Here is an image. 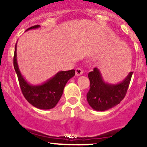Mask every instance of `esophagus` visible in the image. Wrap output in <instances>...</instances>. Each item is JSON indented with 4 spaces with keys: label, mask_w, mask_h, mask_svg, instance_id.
Segmentation results:
<instances>
[{
    "label": "esophagus",
    "mask_w": 147,
    "mask_h": 147,
    "mask_svg": "<svg viewBox=\"0 0 147 147\" xmlns=\"http://www.w3.org/2000/svg\"><path fill=\"white\" fill-rule=\"evenodd\" d=\"M83 74V71L80 68V67H77L76 69V76H80Z\"/></svg>",
    "instance_id": "1"
}]
</instances>
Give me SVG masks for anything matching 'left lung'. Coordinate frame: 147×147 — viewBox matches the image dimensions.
Returning <instances> with one entry per match:
<instances>
[{"label":"left lung","mask_w":147,"mask_h":147,"mask_svg":"<svg viewBox=\"0 0 147 147\" xmlns=\"http://www.w3.org/2000/svg\"><path fill=\"white\" fill-rule=\"evenodd\" d=\"M133 72H130L121 82L110 85L104 81L97 67L88 74L90 90L87 100L93 110L105 111L119 105L125 97Z\"/></svg>","instance_id":"left-lung-1"}]
</instances>
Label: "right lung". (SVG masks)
Listing matches in <instances>:
<instances>
[{"label": "right lung", "mask_w": 147, "mask_h": 147, "mask_svg": "<svg viewBox=\"0 0 147 147\" xmlns=\"http://www.w3.org/2000/svg\"><path fill=\"white\" fill-rule=\"evenodd\" d=\"M39 25L30 27L27 30L37 28ZM17 43L15 45L13 64L18 75L20 89L26 99L34 107L42 110L54 108L62 96L63 90L68 80L75 75V70L59 71L51 79L40 85H31L20 74L17 62Z\"/></svg>", "instance_id": "right-lung-1"}]
</instances>
